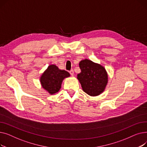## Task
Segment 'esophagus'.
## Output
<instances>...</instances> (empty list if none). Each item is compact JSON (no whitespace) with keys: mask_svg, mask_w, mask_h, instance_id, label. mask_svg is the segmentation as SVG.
<instances>
[{"mask_svg":"<svg viewBox=\"0 0 147 147\" xmlns=\"http://www.w3.org/2000/svg\"><path fill=\"white\" fill-rule=\"evenodd\" d=\"M69 74H70L71 76H73V75H74V70H73V69H71V70L69 71Z\"/></svg>","mask_w":147,"mask_h":147,"instance_id":"obj_1","label":"esophagus"}]
</instances>
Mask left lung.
<instances>
[{
	"label": "left lung",
	"instance_id": "obj_1",
	"mask_svg": "<svg viewBox=\"0 0 147 147\" xmlns=\"http://www.w3.org/2000/svg\"><path fill=\"white\" fill-rule=\"evenodd\" d=\"M79 67L81 72L77 78L83 90L92 96L101 94L108 83V74L105 68L88 59L82 60Z\"/></svg>",
	"mask_w": 147,
	"mask_h": 147
}]
</instances>
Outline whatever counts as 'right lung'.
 I'll return each instance as SVG.
<instances>
[{
    "instance_id": "right-lung-1",
    "label": "right lung",
    "mask_w": 147,
    "mask_h": 147,
    "mask_svg": "<svg viewBox=\"0 0 147 147\" xmlns=\"http://www.w3.org/2000/svg\"><path fill=\"white\" fill-rule=\"evenodd\" d=\"M69 76L67 71L59 69L55 65H50L42 74L40 81L43 88L53 95L60 90L63 80Z\"/></svg>"
}]
</instances>
